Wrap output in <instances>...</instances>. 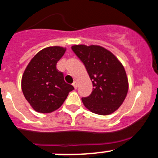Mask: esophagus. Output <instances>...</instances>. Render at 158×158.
Instances as JSON below:
<instances>
[{
  "instance_id": "esophagus-1",
  "label": "esophagus",
  "mask_w": 158,
  "mask_h": 158,
  "mask_svg": "<svg viewBox=\"0 0 158 158\" xmlns=\"http://www.w3.org/2000/svg\"><path fill=\"white\" fill-rule=\"evenodd\" d=\"M73 86H74V88H75V89H76L77 87H78V82H77V81L74 82V83H73Z\"/></svg>"
}]
</instances>
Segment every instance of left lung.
Returning a JSON list of instances; mask_svg holds the SVG:
<instances>
[{
  "label": "left lung",
  "instance_id": "obj_1",
  "mask_svg": "<svg viewBox=\"0 0 158 158\" xmlns=\"http://www.w3.org/2000/svg\"><path fill=\"white\" fill-rule=\"evenodd\" d=\"M71 48L84 64L94 87L89 97L82 98L84 106L100 115L115 112L123 103L129 88L121 61L102 46L75 44Z\"/></svg>",
  "mask_w": 158,
  "mask_h": 158
}]
</instances>
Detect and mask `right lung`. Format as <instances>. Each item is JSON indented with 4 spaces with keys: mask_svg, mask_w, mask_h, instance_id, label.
Segmentation results:
<instances>
[{
    "mask_svg": "<svg viewBox=\"0 0 158 158\" xmlns=\"http://www.w3.org/2000/svg\"><path fill=\"white\" fill-rule=\"evenodd\" d=\"M66 50L60 46L43 48L35 55L24 70L22 91L36 112L48 114L57 110L74 89L72 85L65 82L63 73L56 67Z\"/></svg>",
    "mask_w": 158,
    "mask_h": 158,
    "instance_id": "obj_1",
    "label": "right lung"
}]
</instances>
